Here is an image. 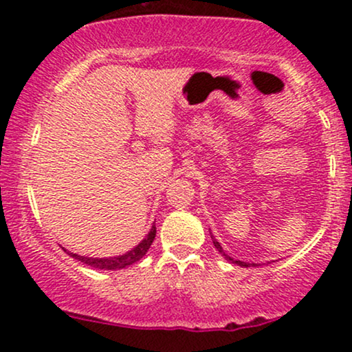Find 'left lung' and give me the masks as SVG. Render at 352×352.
I'll return each instance as SVG.
<instances>
[{
	"label": "left lung",
	"instance_id": "1",
	"mask_svg": "<svg viewBox=\"0 0 352 352\" xmlns=\"http://www.w3.org/2000/svg\"><path fill=\"white\" fill-rule=\"evenodd\" d=\"M212 240H213V245H215V248L218 250V253L221 254V256H225V260H228V261H232V263H235V265H240V266H246V268H248V266H258L256 263H246V261H240V260H233L232 256H228L227 253L223 252V248H221V245L218 243V241L215 240V238H213V235H212Z\"/></svg>",
	"mask_w": 352,
	"mask_h": 352
}]
</instances>
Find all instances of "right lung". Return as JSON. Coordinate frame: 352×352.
<instances>
[{
	"label": "right lung",
	"instance_id": "obj_1",
	"mask_svg": "<svg viewBox=\"0 0 352 352\" xmlns=\"http://www.w3.org/2000/svg\"><path fill=\"white\" fill-rule=\"evenodd\" d=\"M155 225H153L151 232H148V235L144 238L142 241H140L139 245L135 246L134 250H131V252H127L125 254H120V256H114V258H87V256H79V254H74L71 252H67L71 254L72 258H76V260H79L80 263L87 265V266H92V268H98V270H120V268H125V266L135 263V261H139L140 258L144 256L145 253H147V250L151 248L152 241L155 240ZM66 252V250H64Z\"/></svg>",
	"mask_w": 352,
	"mask_h": 352
}]
</instances>
